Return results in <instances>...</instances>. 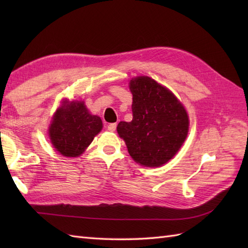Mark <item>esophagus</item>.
<instances>
[{"instance_id": "esophagus-1", "label": "esophagus", "mask_w": 248, "mask_h": 248, "mask_svg": "<svg viewBox=\"0 0 248 248\" xmlns=\"http://www.w3.org/2000/svg\"><path fill=\"white\" fill-rule=\"evenodd\" d=\"M116 127H117V124H116L115 123L114 124H108V131H115L116 130Z\"/></svg>"}]
</instances>
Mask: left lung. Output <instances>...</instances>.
<instances>
[{"label":"left lung","instance_id":"8db88e82","mask_svg":"<svg viewBox=\"0 0 248 248\" xmlns=\"http://www.w3.org/2000/svg\"><path fill=\"white\" fill-rule=\"evenodd\" d=\"M133 94L132 121H120L119 136L132 159L147 167L165 164L184 143L188 117L171 92L149 77L130 82Z\"/></svg>","mask_w":248,"mask_h":248}]
</instances>
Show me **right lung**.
I'll return each instance as SVG.
<instances>
[{
  "instance_id": "add662e5",
  "label": "right lung",
  "mask_w": 248,
  "mask_h": 248,
  "mask_svg": "<svg viewBox=\"0 0 248 248\" xmlns=\"http://www.w3.org/2000/svg\"><path fill=\"white\" fill-rule=\"evenodd\" d=\"M102 129L100 117L91 115L84 102L64 101L49 129L54 148L64 156L82 155Z\"/></svg>"
}]
</instances>
